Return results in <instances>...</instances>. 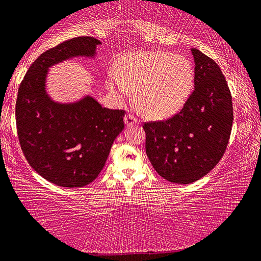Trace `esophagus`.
Instances as JSON below:
<instances>
[{
    "instance_id": "esophagus-1",
    "label": "esophagus",
    "mask_w": 261,
    "mask_h": 261,
    "mask_svg": "<svg viewBox=\"0 0 261 261\" xmlns=\"http://www.w3.org/2000/svg\"><path fill=\"white\" fill-rule=\"evenodd\" d=\"M124 124H125L126 126H132L135 125V124H138V119L136 118L134 115H125V117H124Z\"/></svg>"
}]
</instances>
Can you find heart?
<instances>
[{"mask_svg": "<svg viewBox=\"0 0 261 261\" xmlns=\"http://www.w3.org/2000/svg\"><path fill=\"white\" fill-rule=\"evenodd\" d=\"M193 68L187 58L160 51L123 56L117 74H109L107 87L124 100L136 90L135 103L148 118L161 119L177 113L193 87Z\"/></svg>", "mask_w": 261, "mask_h": 261, "instance_id": "obj_1", "label": "heart"}]
</instances>
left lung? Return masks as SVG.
<instances>
[{
    "label": "left lung",
    "instance_id": "obj_1",
    "mask_svg": "<svg viewBox=\"0 0 261 261\" xmlns=\"http://www.w3.org/2000/svg\"><path fill=\"white\" fill-rule=\"evenodd\" d=\"M194 92L179 114L144 124L146 154L169 182L188 185L208 174L224 154L233 122L232 98L221 68L197 48Z\"/></svg>",
    "mask_w": 261,
    "mask_h": 261
}]
</instances>
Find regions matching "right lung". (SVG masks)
<instances>
[{
  "instance_id": "1",
  "label": "right lung",
  "mask_w": 261,
  "mask_h": 261,
  "mask_svg": "<svg viewBox=\"0 0 261 261\" xmlns=\"http://www.w3.org/2000/svg\"><path fill=\"white\" fill-rule=\"evenodd\" d=\"M101 44L94 37H77L48 49L30 66L18 89L16 124L20 147L30 166L60 187L93 182L124 129V111L103 108L92 95L59 102L47 93L52 66L74 58L95 59Z\"/></svg>"
}]
</instances>
